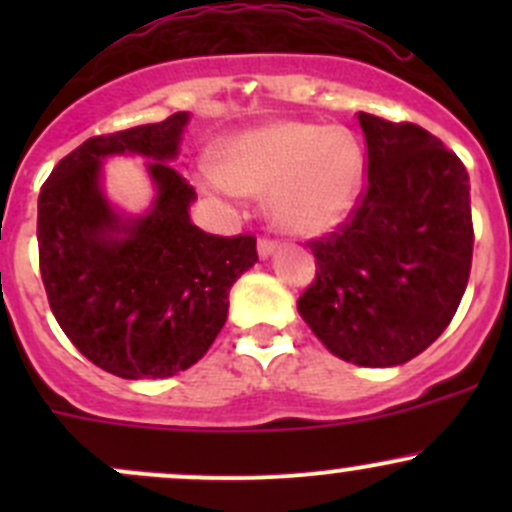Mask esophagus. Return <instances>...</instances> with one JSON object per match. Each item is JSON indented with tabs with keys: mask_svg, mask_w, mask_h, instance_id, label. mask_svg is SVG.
I'll use <instances>...</instances> for the list:
<instances>
[{
	"mask_svg": "<svg viewBox=\"0 0 512 512\" xmlns=\"http://www.w3.org/2000/svg\"><path fill=\"white\" fill-rule=\"evenodd\" d=\"M275 250H277V242L260 237V242H257V255H260L262 260H267V257H270Z\"/></svg>",
	"mask_w": 512,
	"mask_h": 512,
	"instance_id": "1",
	"label": "esophagus"
}]
</instances>
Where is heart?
<instances>
[{
	"mask_svg": "<svg viewBox=\"0 0 512 512\" xmlns=\"http://www.w3.org/2000/svg\"><path fill=\"white\" fill-rule=\"evenodd\" d=\"M364 173V148L349 128L285 121L227 143L223 163L205 168L203 183L223 193H267L272 223L307 237L349 218Z\"/></svg>",
	"mask_w": 512,
	"mask_h": 512,
	"instance_id": "1",
	"label": "heart"
}]
</instances>
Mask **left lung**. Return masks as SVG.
Listing matches in <instances>:
<instances>
[{
  "instance_id": "left-lung-1",
  "label": "left lung",
  "mask_w": 512,
  "mask_h": 512,
  "mask_svg": "<svg viewBox=\"0 0 512 512\" xmlns=\"http://www.w3.org/2000/svg\"><path fill=\"white\" fill-rule=\"evenodd\" d=\"M366 190L337 232L309 242L317 277L297 309L334 356L399 366L451 324L473 260L466 165L426 128L359 113Z\"/></svg>"
}]
</instances>
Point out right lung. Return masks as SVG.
I'll return each mask as SVG.
<instances>
[{
    "instance_id": "1",
    "label": "right lung",
    "mask_w": 512,
    "mask_h": 512,
    "mask_svg": "<svg viewBox=\"0 0 512 512\" xmlns=\"http://www.w3.org/2000/svg\"><path fill=\"white\" fill-rule=\"evenodd\" d=\"M188 111L94 136L61 158L39 193V267L49 307L74 347L121 379L190 369L223 329L230 287L257 262L252 235L220 237L190 220L193 185L168 165ZM143 155L157 188L125 218L100 188L108 155Z\"/></svg>"
}]
</instances>
